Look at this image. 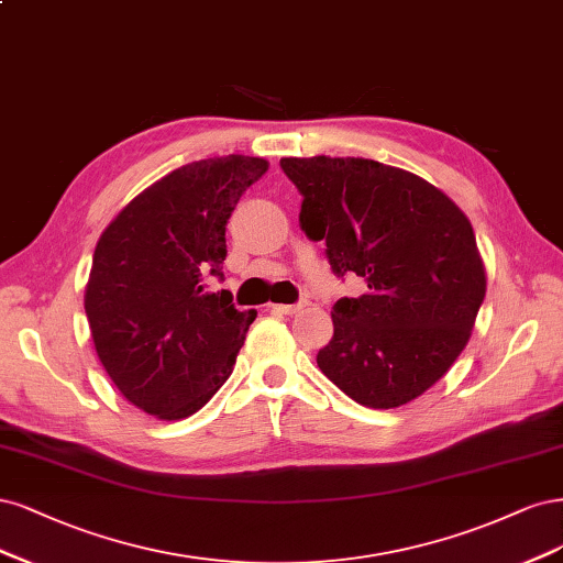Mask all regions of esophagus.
<instances>
[{"label":"esophagus","mask_w":563,"mask_h":563,"mask_svg":"<svg viewBox=\"0 0 563 563\" xmlns=\"http://www.w3.org/2000/svg\"><path fill=\"white\" fill-rule=\"evenodd\" d=\"M303 306H306V301H299V303H271V311L280 313V316H295L297 311H301Z\"/></svg>","instance_id":"obj_1"}]
</instances>
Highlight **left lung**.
<instances>
[{"instance_id":"8db88e82","label":"left lung","mask_w":563,"mask_h":563,"mask_svg":"<svg viewBox=\"0 0 563 563\" xmlns=\"http://www.w3.org/2000/svg\"><path fill=\"white\" fill-rule=\"evenodd\" d=\"M301 194L299 227L324 241L339 278L365 295L334 303L318 367L357 405L402 407L449 372L486 295L475 231L419 175L372 158H280Z\"/></svg>"}]
</instances>
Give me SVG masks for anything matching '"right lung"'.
Listing matches in <instances>:
<instances>
[{"label": "right lung", "mask_w": 563, "mask_h": 563, "mask_svg": "<svg viewBox=\"0 0 563 563\" xmlns=\"http://www.w3.org/2000/svg\"><path fill=\"white\" fill-rule=\"evenodd\" d=\"M266 168L243 154L187 163L135 196L100 235L84 299L90 334L121 395L156 419L201 409L257 318L208 280H224L229 217Z\"/></svg>", "instance_id": "right-lung-1"}]
</instances>
